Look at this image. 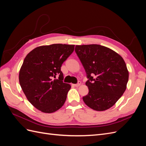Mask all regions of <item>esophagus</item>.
Returning a JSON list of instances; mask_svg holds the SVG:
<instances>
[{
  "label": "esophagus",
  "mask_w": 146,
  "mask_h": 146,
  "mask_svg": "<svg viewBox=\"0 0 146 146\" xmlns=\"http://www.w3.org/2000/svg\"><path fill=\"white\" fill-rule=\"evenodd\" d=\"M80 84H81V82H80V81H78L77 83H76V84H75V85H74V86H76V87H78V86H80Z\"/></svg>",
  "instance_id": "obj_1"
}]
</instances>
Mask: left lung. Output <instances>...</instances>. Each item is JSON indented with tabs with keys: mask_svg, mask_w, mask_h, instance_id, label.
<instances>
[{
	"mask_svg": "<svg viewBox=\"0 0 146 146\" xmlns=\"http://www.w3.org/2000/svg\"><path fill=\"white\" fill-rule=\"evenodd\" d=\"M75 51L85 70L88 94L85 104L96 111L111 108L126 90L129 72L116 52L98 44L76 46Z\"/></svg>",
	"mask_w": 146,
	"mask_h": 146,
	"instance_id": "obj_1",
	"label": "left lung"
}]
</instances>
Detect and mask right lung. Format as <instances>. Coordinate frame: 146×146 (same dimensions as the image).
Listing matches in <instances>:
<instances>
[{
  "mask_svg": "<svg viewBox=\"0 0 146 146\" xmlns=\"http://www.w3.org/2000/svg\"><path fill=\"white\" fill-rule=\"evenodd\" d=\"M74 46L55 44L38 47L24 60L19 71L20 85L28 100L42 112L54 113L65 102L70 85L63 82L61 67Z\"/></svg>",
  "mask_w": 146,
  "mask_h": 146,
  "instance_id": "right-lung-1",
  "label": "right lung"
}]
</instances>
